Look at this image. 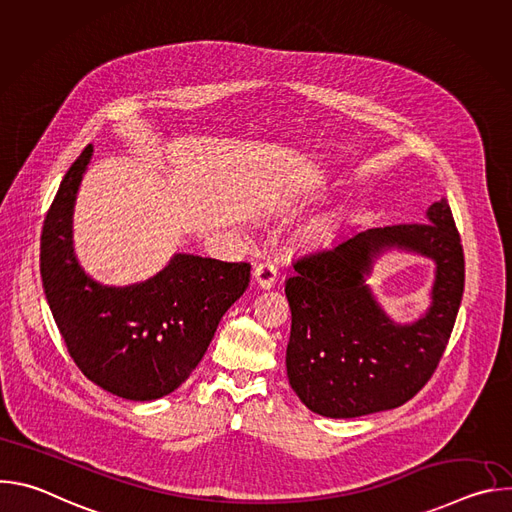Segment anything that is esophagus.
Returning <instances> with one entry per match:
<instances>
[{"instance_id": "esophagus-1", "label": "esophagus", "mask_w": 512, "mask_h": 512, "mask_svg": "<svg viewBox=\"0 0 512 512\" xmlns=\"http://www.w3.org/2000/svg\"><path fill=\"white\" fill-rule=\"evenodd\" d=\"M253 279L261 289H269L277 281V269L271 263H259L253 271Z\"/></svg>"}]
</instances>
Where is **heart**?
Segmentation results:
<instances>
[{
    "label": "heart",
    "instance_id": "heart-1",
    "mask_svg": "<svg viewBox=\"0 0 512 512\" xmlns=\"http://www.w3.org/2000/svg\"><path fill=\"white\" fill-rule=\"evenodd\" d=\"M316 231H318V233H324V231H328V223H322V225H318V227H316Z\"/></svg>",
    "mask_w": 512,
    "mask_h": 512
}]
</instances>
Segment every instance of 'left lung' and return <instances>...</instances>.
I'll list each match as a JSON object with an SVG mask.
<instances>
[{
  "label": "left lung",
  "mask_w": 512,
  "mask_h": 512,
  "mask_svg": "<svg viewBox=\"0 0 512 512\" xmlns=\"http://www.w3.org/2000/svg\"><path fill=\"white\" fill-rule=\"evenodd\" d=\"M393 246L436 261L432 306L411 325H395L366 285L374 259ZM462 294L464 251L446 198L427 208L423 225L367 229L300 255L285 281L291 389L310 411L334 419L407 403L440 364Z\"/></svg>",
  "instance_id": "obj_1"
}]
</instances>
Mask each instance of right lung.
I'll return each mask as SVG.
<instances>
[{
	"label": "right lung",
	"instance_id": "1",
	"mask_svg": "<svg viewBox=\"0 0 512 512\" xmlns=\"http://www.w3.org/2000/svg\"><path fill=\"white\" fill-rule=\"evenodd\" d=\"M91 156L87 145L44 218V294L70 358L89 381L129 401H154L198 367L218 322L245 294L251 265L176 253L141 283L91 279L72 249V208Z\"/></svg>",
	"mask_w": 512,
	"mask_h": 512
}]
</instances>
